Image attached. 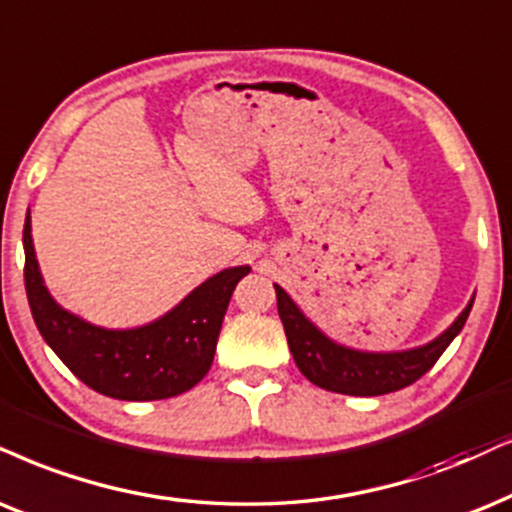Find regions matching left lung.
<instances>
[{"instance_id": "obj_1", "label": "left lung", "mask_w": 512, "mask_h": 512, "mask_svg": "<svg viewBox=\"0 0 512 512\" xmlns=\"http://www.w3.org/2000/svg\"><path fill=\"white\" fill-rule=\"evenodd\" d=\"M274 288L290 354L304 378L328 392L352 394V397H378V394L397 392L401 387L416 383L420 375L435 366L451 340L461 333L472 309L470 300L458 319L428 345L404 349V352H359V349L338 345L326 333H321L300 312L286 290L276 283Z\"/></svg>"}]
</instances>
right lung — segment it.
I'll use <instances>...</instances> for the list:
<instances>
[{
  "label": "right lung",
  "instance_id": "obj_1",
  "mask_svg": "<svg viewBox=\"0 0 512 512\" xmlns=\"http://www.w3.org/2000/svg\"><path fill=\"white\" fill-rule=\"evenodd\" d=\"M30 231L28 210L23 250L32 319L44 342L84 385L113 399L155 401L189 392L205 378L231 293L250 267L219 271L160 319L115 331L70 314L49 295Z\"/></svg>",
  "mask_w": 512,
  "mask_h": 512
}]
</instances>
